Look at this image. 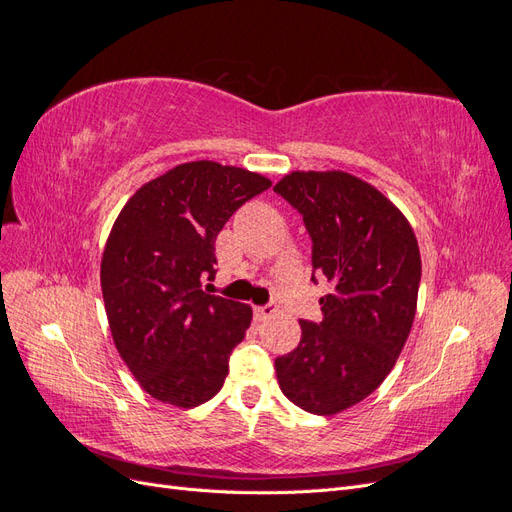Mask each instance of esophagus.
I'll return each mask as SVG.
<instances>
[{"label": "esophagus", "mask_w": 512, "mask_h": 512, "mask_svg": "<svg viewBox=\"0 0 512 512\" xmlns=\"http://www.w3.org/2000/svg\"><path fill=\"white\" fill-rule=\"evenodd\" d=\"M275 314H277V305H275V303H267V305H262V307H254V318H256L258 322H265V320L273 318Z\"/></svg>", "instance_id": "34e87169"}]
</instances>
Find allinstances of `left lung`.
Masks as SVG:
<instances>
[{
	"instance_id": "obj_1",
	"label": "left lung",
	"mask_w": 512,
	"mask_h": 512,
	"mask_svg": "<svg viewBox=\"0 0 512 512\" xmlns=\"http://www.w3.org/2000/svg\"><path fill=\"white\" fill-rule=\"evenodd\" d=\"M273 190L303 215L312 267L331 284L322 320H301L299 346L275 359L277 382L294 406L337 414L378 389L406 344L421 284L418 243L389 198L342 170H297Z\"/></svg>"
}]
</instances>
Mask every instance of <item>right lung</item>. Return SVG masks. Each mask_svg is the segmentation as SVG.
<instances>
[{
	"mask_svg": "<svg viewBox=\"0 0 512 512\" xmlns=\"http://www.w3.org/2000/svg\"><path fill=\"white\" fill-rule=\"evenodd\" d=\"M271 181L237 166L179 164L128 200L108 235L100 282L108 327L132 376L158 401L205 404L222 389L252 307L215 297V239Z\"/></svg>",
	"mask_w": 512,
	"mask_h": 512,
	"instance_id": "right-lung-1",
	"label": "right lung"
}]
</instances>
